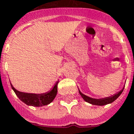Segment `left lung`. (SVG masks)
I'll use <instances>...</instances> for the list:
<instances>
[{"mask_svg": "<svg viewBox=\"0 0 134 134\" xmlns=\"http://www.w3.org/2000/svg\"><path fill=\"white\" fill-rule=\"evenodd\" d=\"M124 87H123L121 91L117 93V94H114L113 96H109V97H106V98H99V99H97V98H92L91 97H89V96H86L85 94H83L82 93L80 90H79V93L81 95V96L82 97L84 100H85L86 102L89 103H91L92 105H105L109 104V103H111L115 100L117 98L120 96V94H122L123 90H124Z\"/></svg>", "mask_w": 134, "mask_h": 134, "instance_id": "8db88e82", "label": "left lung"}]
</instances>
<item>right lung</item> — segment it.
Segmentation results:
<instances>
[{
  "instance_id": "right-lung-1",
  "label": "right lung",
  "mask_w": 134,
  "mask_h": 134,
  "mask_svg": "<svg viewBox=\"0 0 134 134\" xmlns=\"http://www.w3.org/2000/svg\"><path fill=\"white\" fill-rule=\"evenodd\" d=\"M58 83H59V80L56 82L55 85L54 86L52 90H50L49 92L38 94L19 92L15 88H14L12 84H11V87L17 97L22 102H24L28 105L40 107L47 105L49 104L51 102H52L57 94Z\"/></svg>"
}]
</instances>
